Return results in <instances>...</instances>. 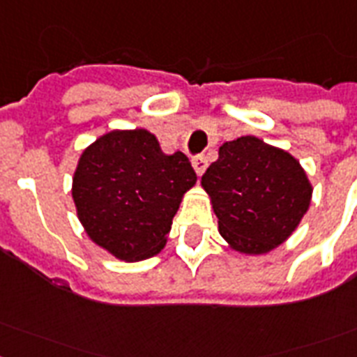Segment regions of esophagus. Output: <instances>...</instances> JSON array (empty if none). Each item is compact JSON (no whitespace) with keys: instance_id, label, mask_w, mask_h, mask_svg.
I'll use <instances>...</instances> for the list:
<instances>
[{"instance_id":"esophagus-1","label":"esophagus","mask_w":357,"mask_h":357,"mask_svg":"<svg viewBox=\"0 0 357 357\" xmlns=\"http://www.w3.org/2000/svg\"><path fill=\"white\" fill-rule=\"evenodd\" d=\"M192 168L196 170V174L198 176H202V174L206 172V168H207V159L204 155H198L192 159Z\"/></svg>"}]
</instances>
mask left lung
I'll return each instance as SVG.
<instances>
[{
	"instance_id": "obj_1",
	"label": "left lung",
	"mask_w": 357,
	"mask_h": 357,
	"mask_svg": "<svg viewBox=\"0 0 357 357\" xmlns=\"http://www.w3.org/2000/svg\"><path fill=\"white\" fill-rule=\"evenodd\" d=\"M218 231L238 254L263 255L283 244L310 209L313 185L289 151L254 135L228 140L202 176Z\"/></svg>"
}]
</instances>
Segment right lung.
<instances>
[{
    "mask_svg": "<svg viewBox=\"0 0 357 357\" xmlns=\"http://www.w3.org/2000/svg\"><path fill=\"white\" fill-rule=\"evenodd\" d=\"M195 183L181 151L162 153L144 128L113 129L79 155L72 198L92 243L120 261H140L165 248L174 215Z\"/></svg>",
    "mask_w": 357,
    "mask_h": 357,
    "instance_id": "right-lung-1",
    "label": "right lung"
}]
</instances>
